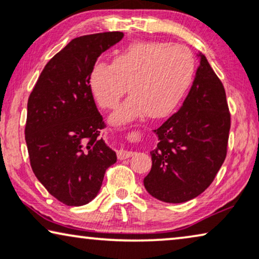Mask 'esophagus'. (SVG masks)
<instances>
[{"label": "esophagus", "instance_id": "esophagus-1", "mask_svg": "<svg viewBox=\"0 0 259 259\" xmlns=\"http://www.w3.org/2000/svg\"><path fill=\"white\" fill-rule=\"evenodd\" d=\"M134 154V152H131V151H126V150H119L116 152V155H118V158L120 160H122V159H127L130 157H132Z\"/></svg>", "mask_w": 259, "mask_h": 259}]
</instances>
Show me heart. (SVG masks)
Here are the masks:
<instances>
[{
    "label": "heart",
    "instance_id": "obj_1",
    "mask_svg": "<svg viewBox=\"0 0 259 259\" xmlns=\"http://www.w3.org/2000/svg\"><path fill=\"white\" fill-rule=\"evenodd\" d=\"M194 73L192 52L168 42H137L116 54L111 65L97 62L88 87L97 104L114 108L127 86L131 97L111 115L113 123H126L147 114L168 115L183 98Z\"/></svg>",
    "mask_w": 259,
    "mask_h": 259
}]
</instances>
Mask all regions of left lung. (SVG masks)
<instances>
[{"instance_id":"8db88e82","label":"left lung","mask_w":259,"mask_h":259,"mask_svg":"<svg viewBox=\"0 0 259 259\" xmlns=\"http://www.w3.org/2000/svg\"><path fill=\"white\" fill-rule=\"evenodd\" d=\"M179 111L154 130L159 143L151 151L152 168L144 185L165 203H184L203 193L228 153L231 116L222 81L205 55Z\"/></svg>"}]
</instances>
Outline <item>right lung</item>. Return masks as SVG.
<instances>
[{"mask_svg":"<svg viewBox=\"0 0 259 259\" xmlns=\"http://www.w3.org/2000/svg\"><path fill=\"white\" fill-rule=\"evenodd\" d=\"M121 31L83 35L53 56L28 99L26 143L30 166L49 193L68 206L97 197L116 154L100 137L105 128L88 76Z\"/></svg>","mask_w":259,"mask_h":259,"instance_id":"obj_1","label":"right lung"}]
</instances>
